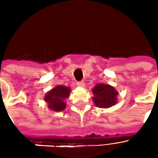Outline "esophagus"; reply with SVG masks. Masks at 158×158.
<instances>
[{"label": "esophagus", "mask_w": 158, "mask_h": 158, "mask_svg": "<svg viewBox=\"0 0 158 158\" xmlns=\"http://www.w3.org/2000/svg\"><path fill=\"white\" fill-rule=\"evenodd\" d=\"M77 85L79 87H84V81H78L77 82Z\"/></svg>", "instance_id": "34e87169"}]
</instances>
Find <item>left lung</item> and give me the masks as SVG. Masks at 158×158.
<instances>
[{"instance_id": "obj_1", "label": "left lung", "mask_w": 158, "mask_h": 158, "mask_svg": "<svg viewBox=\"0 0 158 158\" xmlns=\"http://www.w3.org/2000/svg\"><path fill=\"white\" fill-rule=\"evenodd\" d=\"M93 94L94 97L93 98L94 102L98 108H109L114 105L117 102V92L114 87L108 84H97L93 89Z\"/></svg>"}]
</instances>
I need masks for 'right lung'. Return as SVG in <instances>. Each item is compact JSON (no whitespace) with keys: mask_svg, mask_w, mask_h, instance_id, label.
I'll list each match as a JSON object with an SVG mask.
<instances>
[{"mask_svg":"<svg viewBox=\"0 0 158 158\" xmlns=\"http://www.w3.org/2000/svg\"><path fill=\"white\" fill-rule=\"evenodd\" d=\"M70 89L64 87L63 85H58L50 92L47 93L44 97V101H46L48 107L55 111L64 110L66 107V103L64 99L69 96Z\"/></svg>","mask_w":158,"mask_h":158,"instance_id":"add662e5","label":"right lung"}]
</instances>
